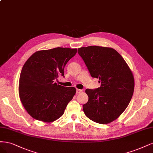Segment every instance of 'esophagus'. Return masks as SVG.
Masks as SVG:
<instances>
[{
	"instance_id": "esophagus-1",
	"label": "esophagus",
	"mask_w": 153,
	"mask_h": 153,
	"mask_svg": "<svg viewBox=\"0 0 153 153\" xmlns=\"http://www.w3.org/2000/svg\"><path fill=\"white\" fill-rule=\"evenodd\" d=\"M82 92V90H79V89H77L76 90V93H81Z\"/></svg>"
}]
</instances>
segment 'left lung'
Here are the masks:
<instances>
[{
    "instance_id": "1",
    "label": "left lung",
    "mask_w": 153,
    "mask_h": 153,
    "mask_svg": "<svg viewBox=\"0 0 153 153\" xmlns=\"http://www.w3.org/2000/svg\"><path fill=\"white\" fill-rule=\"evenodd\" d=\"M92 77L99 79L100 87L86 89L88 101L82 106L85 115L100 124L116 120L125 111L134 91V77L130 67L111 48L90 46L78 49Z\"/></svg>"
}]
</instances>
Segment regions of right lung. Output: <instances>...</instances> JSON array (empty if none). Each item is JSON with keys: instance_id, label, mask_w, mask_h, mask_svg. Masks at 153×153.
<instances>
[{"instance_id": "1", "label": "right lung", "mask_w": 153, "mask_h": 153, "mask_svg": "<svg viewBox=\"0 0 153 153\" xmlns=\"http://www.w3.org/2000/svg\"><path fill=\"white\" fill-rule=\"evenodd\" d=\"M77 49L55 48L34 53L25 63L19 76V95L25 109L33 118L50 123L60 117L74 96V87L55 82L64 76V67Z\"/></svg>"}]
</instances>
